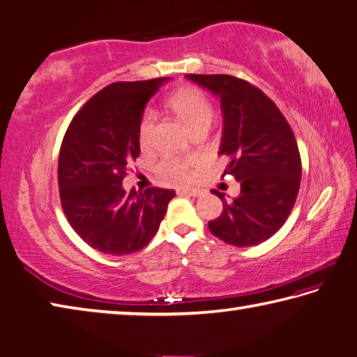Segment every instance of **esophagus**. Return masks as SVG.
I'll list each match as a JSON object with an SVG mask.
<instances>
[{"mask_svg":"<svg viewBox=\"0 0 357 357\" xmlns=\"http://www.w3.org/2000/svg\"><path fill=\"white\" fill-rule=\"evenodd\" d=\"M178 192L186 194V196H191V197H199L200 196V190H197V188H180Z\"/></svg>","mask_w":357,"mask_h":357,"instance_id":"34e87169","label":"esophagus"}]
</instances>
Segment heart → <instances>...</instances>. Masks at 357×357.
<instances>
[{
    "mask_svg": "<svg viewBox=\"0 0 357 357\" xmlns=\"http://www.w3.org/2000/svg\"><path fill=\"white\" fill-rule=\"evenodd\" d=\"M167 107L172 110L174 115L180 118L188 126L191 132H196L202 127H208L213 118V109L204 93L194 89V86H183L167 98ZM153 124H155V115L152 110L144 112L143 118L138 126V139L141 147H149L152 143ZM190 161L181 158L166 160L160 165V169L167 176L183 178L188 174Z\"/></svg>",
    "mask_w": 357,
    "mask_h": 357,
    "instance_id": "b5f03b06",
    "label": "heart"
}]
</instances>
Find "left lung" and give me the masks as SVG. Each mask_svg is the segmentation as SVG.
<instances>
[{"mask_svg":"<svg viewBox=\"0 0 357 357\" xmlns=\"http://www.w3.org/2000/svg\"><path fill=\"white\" fill-rule=\"evenodd\" d=\"M220 102L222 138L230 174L241 194L208 222L210 231L227 244L252 247L267 241L284 225L300 190L301 160L291 126L273 100L257 86L227 74H186Z\"/></svg>","mask_w":357,"mask_h":357,"instance_id":"obj_1","label":"left lung"}]
</instances>
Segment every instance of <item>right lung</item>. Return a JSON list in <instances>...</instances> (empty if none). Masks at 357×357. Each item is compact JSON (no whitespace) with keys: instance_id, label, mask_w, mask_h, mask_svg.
<instances>
[{"instance_id":"right-lung-1","label":"right lung","mask_w":357,"mask_h":357,"mask_svg":"<svg viewBox=\"0 0 357 357\" xmlns=\"http://www.w3.org/2000/svg\"><path fill=\"white\" fill-rule=\"evenodd\" d=\"M171 77L116 82L96 93L65 133L59 153L60 202L80 239L95 250L123 257L147 245L163 220L172 190L126 192L127 165L139 155L144 109Z\"/></svg>"}]
</instances>
